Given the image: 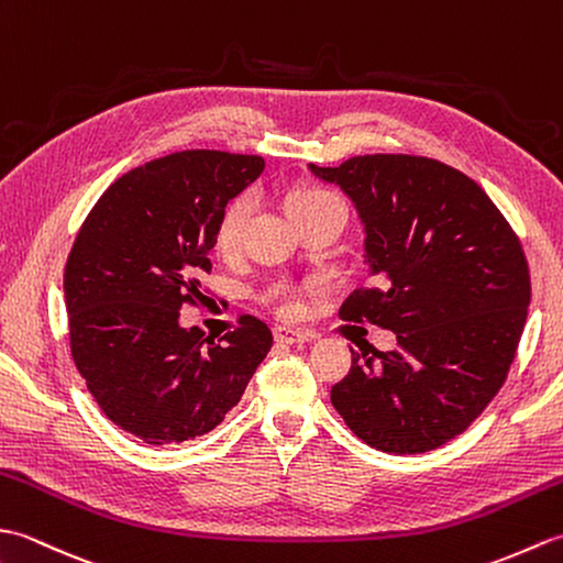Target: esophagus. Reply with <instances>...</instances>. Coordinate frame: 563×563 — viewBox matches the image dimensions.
Segmentation results:
<instances>
[{
    "mask_svg": "<svg viewBox=\"0 0 563 563\" xmlns=\"http://www.w3.org/2000/svg\"><path fill=\"white\" fill-rule=\"evenodd\" d=\"M273 336L278 343H305V341H312L314 333L312 331H300V329H290V327H275L273 329Z\"/></svg>",
    "mask_w": 563,
    "mask_h": 563,
    "instance_id": "obj_1",
    "label": "esophagus"
}]
</instances>
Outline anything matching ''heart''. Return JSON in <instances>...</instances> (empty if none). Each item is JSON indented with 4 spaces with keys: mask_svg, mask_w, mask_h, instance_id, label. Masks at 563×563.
Listing matches in <instances>:
<instances>
[{
    "mask_svg": "<svg viewBox=\"0 0 563 563\" xmlns=\"http://www.w3.org/2000/svg\"><path fill=\"white\" fill-rule=\"evenodd\" d=\"M329 202H339V198L329 194L324 188L317 186H300L290 190L288 200H285V208H288V214L295 220V224L309 218V214L321 210ZM256 212V196L251 190H244L236 198L227 202V208L222 210L218 227H214V249L222 251V254H234V251L242 246L244 242V232L249 227V220L254 218ZM297 309V295L295 290H283L280 295V312L292 314Z\"/></svg>",
    "mask_w": 563,
    "mask_h": 563,
    "instance_id": "b5f03b06",
    "label": "heart"
}]
</instances>
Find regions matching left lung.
<instances>
[{"instance_id":"1","label":"left lung","mask_w":563,"mask_h":563,"mask_svg":"<svg viewBox=\"0 0 563 563\" xmlns=\"http://www.w3.org/2000/svg\"><path fill=\"white\" fill-rule=\"evenodd\" d=\"M339 184L365 224L373 283L339 309L397 333L394 351H353L331 389L345 426L369 448L418 454L445 445L504 387L530 305L518 234L470 176L418 154L309 164Z\"/></svg>"}]
</instances>
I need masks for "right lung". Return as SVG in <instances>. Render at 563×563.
I'll return each mask as SVG.
<instances>
[{
  "label": "right lung",
  "instance_id": "add662e5",
  "mask_svg": "<svg viewBox=\"0 0 563 563\" xmlns=\"http://www.w3.org/2000/svg\"><path fill=\"white\" fill-rule=\"evenodd\" d=\"M261 172L258 154L220 150L140 164L103 190L71 244V361L106 418L150 445L210 433L271 351V329L251 314L220 341L178 324L206 300L222 210Z\"/></svg>",
  "mask_w": 563,
  "mask_h": 563
}]
</instances>
